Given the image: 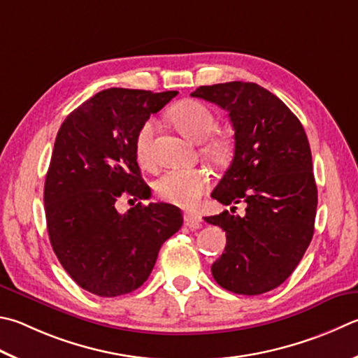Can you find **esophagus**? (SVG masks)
<instances>
[{
	"instance_id": "1",
	"label": "esophagus",
	"mask_w": 358,
	"mask_h": 358,
	"mask_svg": "<svg viewBox=\"0 0 358 358\" xmlns=\"http://www.w3.org/2000/svg\"><path fill=\"white\" fill-rule=\"evenodd\" d=\"M185 224L189 227L191 230H197L201 227V217L196 213H191V211H186L185 213Z\"/></svg>"
}]
</instances>
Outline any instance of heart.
Segmentation results:
<instances>
[{"label":"heart","instance_id":"heart-1","mask_svg":"<svg viewBox=\"0 0 358 358\" xmlns=\"http://www.w3.org/2000/svg\"><path fill=\"white\" fill-rule=\"evenodd\" d=\"M173 125L192 141H205L203 153L214 162L229 161L231 155V142L224 136H209L216 131L217 119L210 108L200 101H183L171 113ZM157 123L148 119L142 123L136 134V155L142 164H150L152 144ZM210 186V173L200 167H175L169 169L155 181L158 197L178 206H194Z\"/></svg>","mask_w":358,"mask_h":358}]
</instances>
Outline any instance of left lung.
Masks as SVG:
<instances>
[{
    "label": "left lung",
    "instance_id": "8db88e82",
    "mask_svg": "<svg viewBox=\"0 0 358 358\" xmlns=\"http://www.w3.org/2000/svg\"><path fill=\"white\" fill-rule=\"evenodd\" d=\"M191 95L227 109L235 129V155L211 197L247 205L243 217L227 210L205 217L227 236L213 277L236 294H263L287 280L313 238L317 189L307 134L291 109L255 83L200 86Z\"/></svg>",
    "mask_w": 358,
    "mask_h": 358
}]
</instances>
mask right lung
<instances>
[{
    "mask_svg": "<svg viewBox=\"0 0 358 358\" xmlns=\"http://www.w3.org/2000/svg\"><path fill=\"white\" fill-rule=\"evenodd\" d=\"M178 92L111 87L84 101L59 128L43 189L50 243L67 274L92 294L138 289L166 239L183 225L169 203L141 201L120 214L122 196L150 197L141 177L136 134Z\"/></svg>",
    "mask_w": 358,
    "mask_h": 358,
    "instance_id": "1",
    "label": "right lung"
}]
</instances>
